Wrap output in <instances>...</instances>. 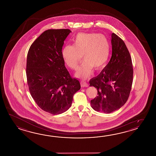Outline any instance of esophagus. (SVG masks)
I'll use <instances>...</instances> for the list:
<instances>
[{
  "mask_svg": "<svg viewBox=\"0 0 156 156\" xmlns=\"http://www.w3.org/2000/svg\"><path fill=\"white\" fill-rule=\"evenodd\" d=\"M81 87H88L89 85L86 82L82 80V81H81Z\"/></svg>",
  "mask_w": 156,
  "mask_h": 156,
  "instance_id": "34e87169",
  "label": "esophagus"
}]
</instances>
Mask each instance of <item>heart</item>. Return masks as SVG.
<instances>
[{"mask_svg": "<svg viewBox=\"0 0 156 156\" xmlns=\"http://www.w3.org/2000/svg\"><path fill=\"white\" fill-rule=\"evenodd\" d=\"M109 41L102 34L79 33L73 39V45H66L62 51L64 63L76 70L81 56L85 62L80 67L77 76L86 79L91 75L93 68L100 70L105 65L110 55Z\"/></svg>", "mask_w": 156, "mask_h": 156, "instance_id": "1", "label": "heart"}]
</instances>
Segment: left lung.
Here are the masks:
<instances>
[{
	"label": "left lung",
	"instance_id": "obj_1",
	"mask_svg": "<svg viewBox=\"0 0 156 156\" xmlns=\"http://www.w3.org/2000/svg\"><path fill=\"white\" fill-rule=\"evenodd\" d=\"M112 55L99 75L90 80V86L98 90V96L90 103L94 109L112 113L123 106L129 96L133 77L132 61L123 40L112 34Z\"/></svg>",
	"mask_w": 156,
	"mask_h": 156
}]
</instances>
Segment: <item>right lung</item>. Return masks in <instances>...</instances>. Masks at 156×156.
Segmentation results:
<instances>
[{"label": "right lung", "mask_w": 156, "mask_h": 156, "mask_svg": "<svg viewBox=\"0 0 156 156\" xmlns=\"http://www.w3.org/2000/svg\"><path fill=\"white\" fill-rule=\"evenodd\" d=\"M69 29L48 30L30 47L26 75L32 97L42 110L53 115L70 108L73 95L81 88L79 81L71 76L62 56Z\"/></svg>", "instance_id": "add662e5"}]
</instances>
